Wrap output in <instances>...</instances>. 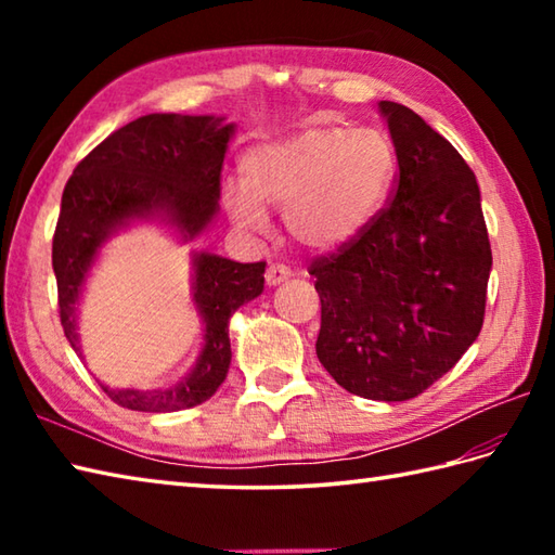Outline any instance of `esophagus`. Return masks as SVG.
Instances as JSON below:
<instances>
[{
  "instance_id": "34e87169",
  "label": "esophagus",
  "mask_w": 555,
  "mask_h": 555,
  "mask_svg": "<svg viewBox=\"0 0 555 555\" xmlns=\"http://www.w3.org/2000/svg\"><path fill=\"white\" fill-rule=\"evenodd\" d=\"M264 279H267L269 286H279V284H284V281L291 279V269L286 264H269Z\"/></svg>"
}]
</instances>
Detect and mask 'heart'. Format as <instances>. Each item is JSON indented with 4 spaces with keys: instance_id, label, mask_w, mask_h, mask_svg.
<instances>
[{
    "instance_id": "b5f03b06",
    "label": "heart",
    "mask_w": 555,
    "mask_h": 555,
    "mask_svg": "<svg viewBox=\"0 0 555 555\" xmlns=\"http://www.w3.org/2000/svg\"><path fill=\"white\" fill-rule=\"evenodd\" d=\"M396 155L379 131L317 126L253 147L243 185L223 203L235 227L262 235L267 207L284 211L288 233L310 250H334L367 227L391 185Z\"/></svg>"
}]
</instances>
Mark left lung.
<instances>
[{
	"instance_id": "8db88e82",
	"label": "left lung",
	"mask_w": 555,
	"mask_h": 555,
	"mask_svg": "<svg viewBox=\"0 0 555 555\" xmlns=\"http://www.w3.org/2000/svg\"><path fill=\"white\" fill-rule=\"evenodd\" d=\"M398 181L391 203L310 274L317 358L346 391L410 400L441 379L485 324L491 245L473 169L422 116L379 102Z\"/></svg>"
}]
</instances>
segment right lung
Segmentation results:
<instances>
[{
    "mask_svg": "<svg viewBox=\"0 0 555 555\" xmlns=\"http://www.w3.org/2000/svg\"><path fill=\"white\" fill-rule=\"evenodd\" d=\"M233 124L221 116L147 114L114 131L70 176L59 211L52 267L64 334L80 360L76 312L100 247L135 219H159L193 241L219 211L221 167ZM264 262L193 255V302L205 344L191 374L167 388H109L114 403L138 412H176L215 396L231 364L229 320L264 291Z\"/></svg>",
    "mask_w": 555,
    "mask_h": 555,
    "instance_id": "1",
    "label": "right lung"
}]
</instances>
